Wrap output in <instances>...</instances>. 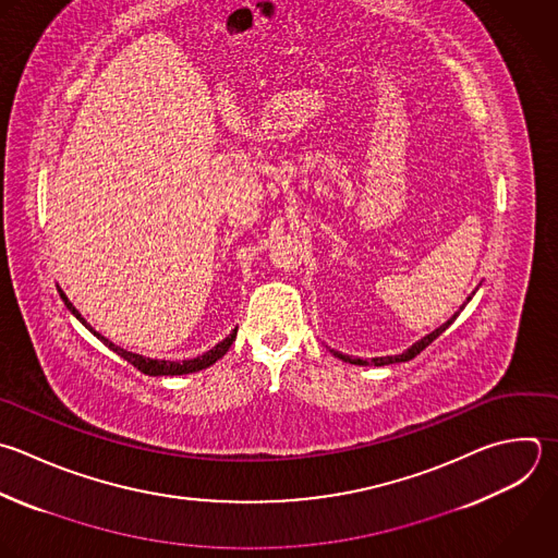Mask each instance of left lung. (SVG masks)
Returning <instances> with one entry per match:
<instances>
[{"mask_svg":"<svg viewBox=\"0 0 558 558\" xmlns=\"http://www.w3.org/2000/svg\"><path fill=\"white\" fill-rule=\"evenodd\" d=\"M471 296H473V294H471ZM471 296H469V299H466V301H471ZM462 307H464V305H462ZM462 307H460V310H462ZM456 316H458V312H456V314H453V316H451V318H449V320H447V323H442V325H440V327H438V329H434V331H432V333H427V336H425V338H421V340H418V342H414V344H412V347H410V349H408V351H403V353H401V355H386V357H371V360H368V362H366V360H360V357H349V355H342V353H340V351H333V349H331V353H333V355H336V357H340V360H342V362H349V364H357V366H366V364H375V366H384V364H395V362H408V360H412V357H416V355H418V353H421V351H423V349H425V347H427V344H432V342H434V340H436V338H438V336H440V333H442V331H445V329H447V327H449V325H451V323H453V320H456Z\"/></svg>","mask_w":558,"mask_h":558,"instance_id":"left-lung-1","label":"left lung"}]
</instances>
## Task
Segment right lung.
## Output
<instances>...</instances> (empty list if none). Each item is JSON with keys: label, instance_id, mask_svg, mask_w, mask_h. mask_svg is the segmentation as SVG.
I'll return each mask as SVG.
<instances>
[{"label": "right lung", "instance_id": "right-lung-1", "mask_svg": "<svg viewBox=\"0 0 558 558\" xmlns=\"http://www.w3.org/2000/svg\"><path fill=\"white\" fill-rule=\"evenodd\" d=\"M59 294H61V299L65 301V305H68V310L94 333V336H98V340H102L111 351H116L120 357H124L126 362H131L137 371H142V373H146V375H155V377H159V375H185V373H196V371H203V368H207V366H211L214 362H218L227 351H229V347L233 344V340H235V336H238V327L222 340V342H218L214 349H209L207 353H203V355H198V357H192V360H183V362H172V360H150V357H144V355H140V353H131V351H126V349H122V347H118V344H113L111 340H107L105 336H100L98 331H94L92 329V325L78 314V310L70 303V299L65 296V292L59 288Z\"/></svg>", "mask_w": 558, "mask_h": 558}]
</instances>
